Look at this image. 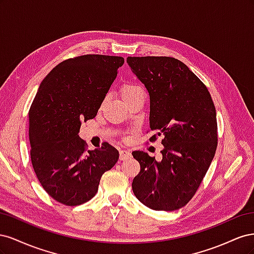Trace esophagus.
<instances>
[{"label": "esophagus", "instance_id": "1", "mask_svg": "<svg viewBox=\"0 0 254 254\" xmlns=\"http://www.w3.org/2000/svg\"><path fill=\"white\" fill-rule=\"evenodd\" d=\"M130 157H131V152L129 150H125V149L120 150V160H127Z\"/></svg>", "mask_w": 254, "mask_h": 254}]
</instances>
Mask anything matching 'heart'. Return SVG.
I'll list each match as a JSON object with an SVG mask.
<instances>
[{
  "label": "heart",
  "mask_w": 254,
  "mask_h": 254,
  "mask_svg": "<svg viewBox=\"0 0 254 254\" xmlns=\"http://www.w3.org/2000/svg\"><path fill=\"white\" fill-rule=\"evenodd\" d=\"M140 93H144V92H143L142 88L139 87V86H136V84L124 83L121 87V94L126 102L129 101V99H131L132 97H134L135 95L140 94Z\"/></svg>",
  "instance_id": "heart-1"
}]
</instances>
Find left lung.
Listing matches in <instances>:
<instances>
[{"label": "left lung", "mask_w": 254, "mask_h": 254, "mask_svg": "<svg viewBox=\"0 0 254 254\" xmlns=\"http://www.w3.org/2000/svg\"><path fill=\"white\" fill-rule=\"evenodd\" d=\"M127 63L149 93V130L157 131L149 141L164 136L160 161L132 152L141 166L132 190L149 209L178 210L196 194L217 148L213 99L205 84L174 57H128Z\"/></svg>", "instance_id": "obj_1"}]
</instances>
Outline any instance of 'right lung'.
Segmentation results:
<instances>
[{"label":"right lung","instance_id":"add662e5","mask_svg":"<svg viewBox=\"0 0 254 254\" xmlns=\"http://www.w3.org/2000/svg\"><path fill=\"white\" fill-rule=\"evenodd\" d=\"M124 58L108 55L66 59L47 75L28 111L30 160L44 190L56 201L75 206L97 193L119 151L105 142L88 150L78 132L81 122L96 117Z\"/></svg>","mask_w":254,"mask_h":254}]
</instances>
